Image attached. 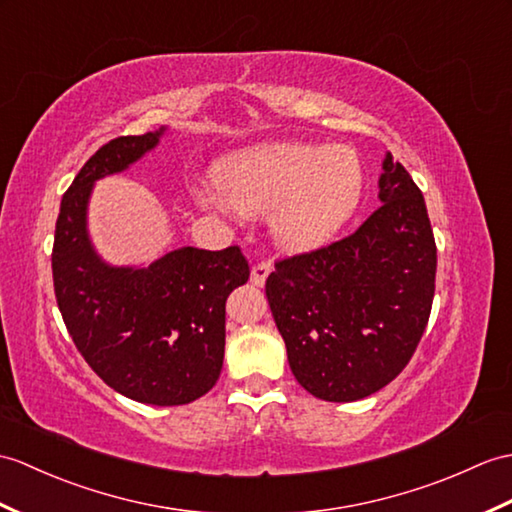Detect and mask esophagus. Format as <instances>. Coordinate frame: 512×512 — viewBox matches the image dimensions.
I'll use <instances>...</instances> for the list:
<instances>
[{"mask_svg":"<svg viewBox=\"0 0 512 512\" xmlns=\"http://www.w3.org/2000/svg\"><path fill=\"white\" fill-rule=\"evenodd\" d=\"M270 270H272V266L268 264V261H259V264H255L251 270V283L257 285V288H264Z\"/></svg>","mask_w":512,"mask_h":512,"instance_id":"1","label":"esophagus"}]
</instances>
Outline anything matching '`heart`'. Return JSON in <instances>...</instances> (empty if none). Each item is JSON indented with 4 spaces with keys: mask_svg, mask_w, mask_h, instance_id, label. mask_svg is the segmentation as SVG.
Returning <instances> with one entry per match:
<instances>
[{
    "mask_svg": "<svg viewBox=\"0 0 512 512\" xmlns=\"http://www.w3.org/2000/svg\"><path fill=\"white\" fill-rule=\"evenodd\" d=\"M213 207L244 218L268 216L275 242L310 251L342 231L364 196V165L349 146L272 141L231 154L216 174Z\"/></svg>",
    "mask_w": 512,
    "mask_h": 512,
    "instance_id": "b5f03b06",
    "label": "heart"
}]
</instances>
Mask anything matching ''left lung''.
<instances>
[{
	"mask_svg": "<svg viewBox=\"0 0 512 512\" xmlns=\"http://www.w3.org/2000/svg\"><path fill=\"white\" fill-rule=\"evenodd\" d=\"M379 200L353 235L277 261L266 281L292 373L318 399L358 401L390 384L432 312L434 233L421 189L390 152Z\"/></svg>",
	"mask_w": 512,
	"mask_h": 512,
	"instance_id": "8db88e82",
	"label": "left lung"
}]
</instances>
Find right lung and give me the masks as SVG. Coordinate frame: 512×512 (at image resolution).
I'll use <instances>...</instances> for the list:
<instances>
[{"label":"right lung","mask_w":512,"mask_h":512,"mask_svg":"<svg viewBox=\"0 0 512 512\" xmlns=\"http://www.w3.org/2000/svg\"><path fill=\"white\" fill-rule=\"evenodd\" d=\"M165 130L117 137L82 165L61 200L52 275L69 336L102 382L139 403L183 406L218 382L224 305L251 275L246 257L183 246L148 266H111L87 229L95 181L128 170Z\"/></svg>","instance_id":"obj_1"}]
</instances>
